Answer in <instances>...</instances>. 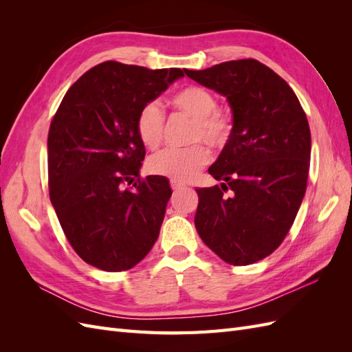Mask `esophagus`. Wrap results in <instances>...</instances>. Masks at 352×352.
Listing matches in <instances>:
<instances>
[{"label":"esophagus","instance_id":"1","mask_svg":"<svg viewBox=\"0 0 352 352\" xmlns=\"http://www.w3.org/2000/svg\"><path fill=\"white\" fill-rule=\"evenodd\" d=\"M170 185H172V189H173V190H179V189H182V188H184V185H182V184L173 182V180H172V184H170Z\"/></svg>","mask_w":352,"mask_h":352}]
</instances>
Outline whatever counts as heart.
I'll use <instances>...</instances> for the list:
<instances>
[{
    "label": "heart",
    "instance_id": "1",
    "mask_svg": "<svg viewBox=\"0 0 352 352\" xmlns=\"http://www.w3.org/2000/svg\"><path fill=\"white\" fill-rule=\"evenodd\" d=\"M173 104L177 110L194 119L189 142L195 144L186 148H168L154 154L148 162V170L173 182H188L210 162V151L202 141L216 151L225 150L232 140L235 123L230 111L217 107L216 94L198 85L179 91L173 97ZM164 119L163 105L158 101L144 104L138 113L136 133L151 150L163 141Z\"/></svg>",
    "mask_w": 352,
    "mask_h": 352
}]
</instances>
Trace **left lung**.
Here are the masks:
<instances>
[{
  "instance_id": "1",
  "label": "left lung",
  "mask_w": 352,
  "mask_h": 352,
  "mask_svg": "<svg viewBox=\"0 0 352 352\" xmlns=\"http://www.w3.org/2000/svg\"><path fill=\"white\" fill-rule=\"evenodd\" d=\"M186 76L223 94L233 135L208 173L221 185L195 189V228L202 242L233 265L278 250L305 194L310 126L289 85L258 60L220 63Z\"/></svg>"
}]
</instances>
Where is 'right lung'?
Here are the masks:
<instances>
[{
	"label": "right lung",
	"mask_w": 352,
	"mask_h": 352,
	"mask_svg": "<svg viewBox=\"0 0 352 352\" xmlns=\"http://www.w3.org/2000/svg\"><path fill=\"white\" fill-rule=\"evenodd\" d=\"M182 76L104 61L72 85L52 117L50 199L72 248L94 267L129 270L158 238L172 189L163 176H140L145 146L136 117Z\"/></svg>",
	"instance_id": "right-lung-1"
}]
</instances>
